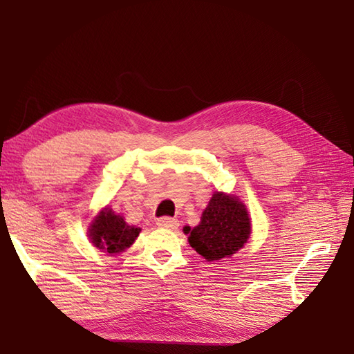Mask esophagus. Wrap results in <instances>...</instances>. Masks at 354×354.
Listing matches in <instances>:
<instances>
[{
    "label": "esophagus",
    "instance_id": "34e87169",
    "mask_svg": "<svg viewBox=\"0 0 354 354\" xmlns=\"http://www.w3.org/2000/svg\"><path fill=\"white\" fill-rule=\"evenodd\" d=\"M156 225L161 228H167V230H176L179 227V222L176 219H173V217L169 216H164L160 217V219L156 221Z\"/></svg>",
    "mask_w": 354,
    "mask_h": 354
}]
</instances>
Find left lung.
Here are the masks:
<instances>
[{
  "instance_id": "8db88e82",
  "label": "left lung",
  "mask_w": 354,
  "mask_h": 354,
  "mask_svg": "<svg viewBox=\"0 0 354 354\" xmlns=\"http://www.w3.org/2000/svg\"><path fill=\"white\" fill-rule=\"evenodd\" d=\"M192 248L208 261L231 257L251 234V221L245 205L234 196L214 193L204 209L201 223L193 230L185 227Z\"/></svg>"
}]
</instances>
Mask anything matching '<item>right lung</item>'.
Here are the masks:
<instances>
[{
	"mask_svg": "<svg viewBox=\"0 0 354 354\" xmlns=\"http://www.w3.org/2000/svg\"><path fill=\"white\" fill-rule=\"evenodd\" d=\"M140 231V228L127 225L123 217L115 214L111 208H104L89 228V237L99 250L117 254L129 248Z\"/></svg>",
	"mask_w": 354,
	"mask_h": 354,
	"instance_id": "obj_1",
	"label": "right lung"
}]
</instances>
